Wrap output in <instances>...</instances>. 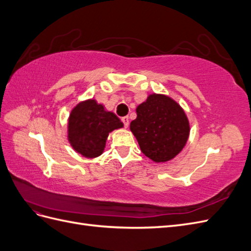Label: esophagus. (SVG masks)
<instances>
[{"mask_svg": "<svg viewBox=\"0 0 251 251\" xmlns=\"http://www.w3.org/2000/svg\"><path fill=\"white\" fill-rule=\"evenodd\" d=\"M121 121H123V123H124V125H125V126H126V127H127V126H128V117H127V116H125V117L121 118Z\"/></svg>", "mask_w": 251, "mask_h": 251, "instance_id": "34e87169", "label": "esophagus"}]
</instances>
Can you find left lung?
I'll use <instances>...</instances> for the list:
<instances>
[{
	"instance_id": "left-lung-1",
	"label": "left lung",
	"mask_w": 251,
	"mask_h": 251,
	"mask_svg": "<svg viewBox=\"0 0 251 251\" xmlns=\"http://www.w3.org/2000/svg\"><path fill=\"white\" fill-rule=\"evenodd\" d=\"M130 130L142 153L156 163L173 160L184 149L191 126L183 108L172 97L151 93L136 108Z\"/></svg>"
}]
</instances>
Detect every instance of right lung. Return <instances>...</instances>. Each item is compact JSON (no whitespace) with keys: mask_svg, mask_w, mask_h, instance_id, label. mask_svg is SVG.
Returning <instances> with one entry per match:
<instances>
[{"mask_svg":"<svg viewBox=\"0 0 251 251\" xmlns=\"http://www.w3.org/2000/svg\"><path fill=\"white\" fill-rule=\"evenodd\" d=\"M124 124L93 98L78 102L72 109L67 125V137L72 149L86 158L100 156L109 134Z\"/></svg>","mask_w":251,"mask_h":251,"instance_id":"obj_1","label":"right lung"}]
</instances>
